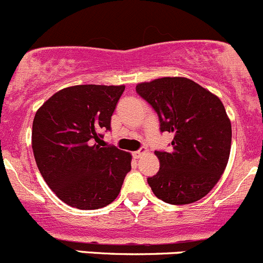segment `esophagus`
I'll use <instances>...</instances> for the list:
<instances>
[{
	"instance_id": "34e87169",
	"label": "esophagus",
	"mask_w": 263,
	"mask_h": 263,
	"mask_svg": "<svg viewBox=\"0 0 263 263\" xmlns=\"http://www.w3.org/2000/svg\"><path fill=\"white\" fill-rule=\"evenodd\" d=\"M148 152V149L145 147H142L140 148V149H138V151H135L134 152V157L135 158H140V157L143 156V154H145Z\"/></svg>"
}]
</instances>
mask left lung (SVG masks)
Returning <instances> with one entry per match:
<instances>
[{
    "label": "left lung",
    "instance_id": "1",
    "mask_svg": "<svg viewBox=\"0 0 263 263\" xmlns=\"http://www.w3.org/2000/svg\"><path fill=\"white\" fill-rule=\"evenodd\" d=\"M135 91L157 112L161 132L173 134L170 152L156 151L159 171L148 177L152 191L167 204L202 199L226 170L232 125L218 96L185 77L138 83Z\"/></svg>",
    "mask_w": 263,
    "mask_h": 263
}]
</instances>
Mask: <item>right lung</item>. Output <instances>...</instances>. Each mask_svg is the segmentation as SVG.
<instances>
[{
  "instance_id": "1",
  "label": "right lung",
  "mask_w": 263,
  "mask_h": 263,
  "mask_svg": "<svg viewBox=\"0 0 263 263\" xmlns=\"http://www.w3.org/2000/svg\"><path fill=\"white\" fill-rule=\"evenodd\" d=\"M125 86L78 85L54 93L35 114L31 145L35 162L51 191L81 210L111 204L132 156L102 145Z\"/></svg>"
}]
</instances>
